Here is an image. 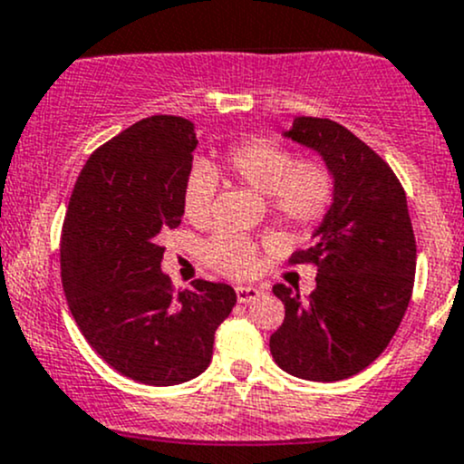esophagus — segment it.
<instances>
[{
	"label": "esophagus",
	"instance_id": "34e87169",
	"mask_svg": "<svg viewBox=\"0 0 464 464\" xmlns=\"http://www.w3.org/2000/svg\"><path fill=\"white\" fill-rule=\"evenodd\" d=\"M261 295L259 288L255 285H238L237 288V302L238 304H250L252 299H256Z\"/></svg>",
	"mask_w": 464,
	"mask_h": 464
}]
</instances>
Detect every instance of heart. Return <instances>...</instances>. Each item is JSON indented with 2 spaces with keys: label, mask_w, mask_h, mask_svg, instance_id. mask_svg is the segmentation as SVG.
<instances>
[{
  "label": "heart",
  "mask_w": 464,
  "mask_h": 464,
  "mask_svg": "<svg viewBox=\"0 0 464 464\" xmlns=\"http://www.w3.org/2000/svg\"><path fill=\"white\" fill-rule=\"evenodd\" d=\"M223 169L238 183L266 194L267 205L281 226L295 234L313 232L331 212L335 176L317 156L297 159L290 147L267 136L234 140L223 150ZM218 174L209 162L194 160L185 171L180 203L194 226L212 218ZM203 261L218 275L246 279L259 270V247L234 232H217L203 243Z\"/></svg>",
  "instance_id": "b5f03b06"
}]
</instances>
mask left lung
I'll return each instance as SVG.
<instances>
[{"mask_svg": "<svg viewBox=\"0 0 464 464\" xmlns=\"http://www.w3.org/2000/svg\"><path fill=\"white\" fill-rule=\"evenodd\" d=\"M285 136L322 154L335 198L314 246L290 256L293 266L317 267V288L308 299L290 285L272 288L285 319L270 353L302 380H346L382 355L411 302L415 237L407 194L389 162L335 121L297 118Z\"/></svg>", "mask_w": 464, "mask_h": 464, "instance_id": "left-lung-1", "label": "left lung"}]
</instances>
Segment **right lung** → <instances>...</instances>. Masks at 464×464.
<instances>
[{"label":"right lung","mask_w":464,"mask_h":464,"mask_svg":"<svg viewBox=\"0 0 464 464\" xmlns=\"http://www.w3.org/2000/svg\"><path fill=\"white\" fill-rule=\"evenodd\" d=\"M194 125L151 116L100 145L71 192L60 238L62 285L80 333L118 373L151 386L192 380L212 360L232 313L227 284L197 279L174 293L160 272L162 234L183 218Z\"/></svg>","instance_id":"obj_1"}]
</instances>
